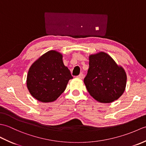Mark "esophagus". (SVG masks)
Instances as JSON below:
<instances>
[{"mask_svg":"<svg viewBox=\"0 0 146 146\" xmlns=\"http://www.w3.org/2000/svg\"><path fill=\"white\" fill-rule=\"evenodd\" d=\"M83 77H84V75H83V73H81V74H80V75L77 76V78H80V79H83Z\"/></svg>","mask_w":146,"mask_h":146,"instance_id":"obj_1","label":"esophagus"}]
</instances>
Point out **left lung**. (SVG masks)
<instances>
[{"label":"left lung","mask_w":146,"mask_h":146,"mask_svg":"<svg viewBox=\"0 0 146 146\" xmlns=\"http://www.w3.org/2000/svg\"><path fill=\"white\" fill-rule=\"evenodd\" d=\"M124 69L104 52L89 56V68L84 83L90 95L100 103H111L124 92Z\"/></svg>","instance_id":"left-lung-1"}]
</instances>
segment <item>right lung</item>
Returning a JSON list of instances; mask_svg holds the SVG:
<instances>
[{
	"label": "right lung",
	"instance_id": "right-lung-1",
	"mask_svg": "<svg viewBox=\"0 0 146 146\" xmlns=\"http://www.w3.org/2000/svg\"><path fill=\"white\" fill-rule=\"evenodd\" d=\"M72 78L70 71L64 65L63 55L51 50L31 66L27 76V87L36 100L48 103L56 100Z\"/></svg>",
	"mask_w": 146,
	"mask_h": 146
}]
</instances>
